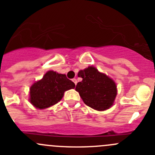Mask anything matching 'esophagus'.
<instances>
[{"instance_id":"1","label":"esophagus","mask_w":155,"mask_h":155,"mask_svg":"<svg viewBox=\"0 0 155 155\" xmlns=\"http://www.w3.org/2000/svg\"><path fill=\"white\" fill-rule=\"evenodd\" d=\"M72 80H73V82H74L75 85H76V84H77V80H76V79H72Z\"/></svg>"}]
</instances>
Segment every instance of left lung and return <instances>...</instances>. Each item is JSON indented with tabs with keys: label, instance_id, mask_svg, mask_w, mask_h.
I'll return each instance as SVG.
<instances>
[{
	"label": "left lung",
	"instance_id": "left-lung-1",
	"mask_svg": "<svg viewBox=\"0 0 155 155\" xmlns=\"http://www.w3.org/2000/svg\"><path fill=\"white\" fill-rule=\"evenodd\" d=\"M82 80L78 82L76 90L88 106L97 111L108 109L117 95L115 82L94 66H89L78 73Z\"/></svg>",
	"mask_w": 155,
	"mask_h": 155
}]
</instances>
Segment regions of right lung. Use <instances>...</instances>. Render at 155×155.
<instances>
[{
	"label": "right lung",
	"mask_w": 155,
	"mask_h": 155,
	"mask_svg": "<svg viewBox=\"0 0 155 155\" xmlns=\"http://www.w3.org/2000/svg\"><path fill=\"white\" fill-rule=\"evenodd\" d=\"M74 88V82L67 79L66 75L50 70L43 79L32 85L29 100L37 108H47L60 102L66 91Z\"/></svg>",
	"instance_id": "add662e5"
}]
</instances>
